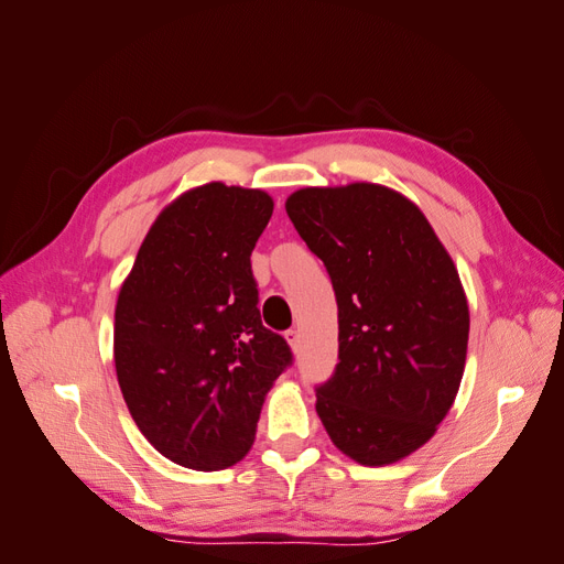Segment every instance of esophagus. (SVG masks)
Here are the masks:
<instances>
[{
	"instance_id": "esophagus-1",
	"label": "esophagus",
	"mask_w": 564,
	"mask_h": 564,
	"mask_svg": "<svg viewBox=\"0 0 564 564\" xmlns=\"http://www.w3.org/2000/svg\"><path fill=\"white\" fill-rule=\"evenodd\" d=\"M284 338L289 340V346H292L294 350L299 348V344H301V334H299V329H296V327H292V329H286V332H284Z\"/></svg>"
}]
</instances>
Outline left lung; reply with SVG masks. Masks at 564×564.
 <instances>
[{"label":"left lung","instance_id":"left-lung-1","mask_svg":"<svg viewBox=\"0 0 564 564\" xmlns=\"http://www.w3.org/2000/svg\"><path fill=\"white\" fill-rule=\"evenodd\" d=\"M284 207L338 305L317 416L357 464H395L433 437L464 377L470 317L454 261L416 204L377 183L303 187Z\"/></svg>","mask_w":564,"mask_h":564}]
</instances>
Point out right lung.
<instances>
[{
    "instance_id": "1",
    "label": "right lung",
    "mask_w": 564,
    "mask_h": 564,
    "mask_svg": "<svg viewBox=\"0 0 564 564\" xmlns=\"http://www.w3.org/2000/svg\"><path fill=\"white\" fill-rule=\"evenodd\" d=\"M270 216L263 191H187L152 224L119 289V388L139 431L178 466L237 464L265 392L294 360L284 336L263 327L251 272Z\"/></svg>"
}]
</instances>
